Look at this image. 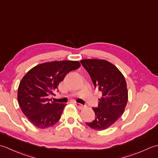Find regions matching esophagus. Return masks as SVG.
Wrapping results in <instances>:
<instances>
[{
  "label": "esophagus",
  "mask_w": 158,
  "mask_h": 158,
  "mask_svg": "<svg viewBox=\"0 0 158 158\" xmlns=\"http://www.w3.org/2000/svg\"><path fill=\"white\" fill-rule=\"evenodd\" d=\"M75 105L79 109H83L85 106V105H81V104H80L79 102H75Z\"/></svg>",
  "instance_id": "obj_1"
}]
</instances>
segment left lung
Returning <instances> with one entry per match:
<instances>
[{"mask_svg": "<svg viewBox=\"0 0 158 158\" xmlns=\"http://www.w3.org/2000/svg\"><path fill=\"white\" fill-rule=\"evenodd\" d=\"M91 77L94 88L102 92L98 107L92 108L96 118L85 123L96 130L108 128L122 116L127 102L126 81L122 73L105 60L80 61Z\"/></svg>", "mask_w": 158, "mask_h": 158, "instance_id": "left-lung-1", "label": "left lung"}]
</instances>
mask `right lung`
<instances>
[{"label": "right lung", "mask_w": 158, "mask_h": 158, "mask_svg": "<svg viewBox=\"0 0 158 158\" xmlns=\"http://www.w3.org/2000/svg\"><path fill=\"white\" fill-rule=\"evenodd\" d=\"M78 61H54L43 63L31 69L19 83V105L30 122L45 129L60 120L66 104L50 102L48 96L54 95L59 83L70 71L78 69Z\"/></svg>", "instance_id": "1"}]
</instances>
